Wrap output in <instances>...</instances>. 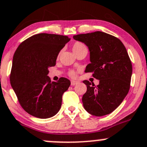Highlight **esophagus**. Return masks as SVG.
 <instances>
[{"mask_svg":"<svg viewBox=\"0 0 147 147\" xmlns=\"http://www.w3.org/2000/svg\"><path fill=\"white\" fill-rule=\"evenodd\" d=\"M78 82L75 81V80H71V85H72V86L75 85V84H78Z\"/></svg>","mask_w":147,"mask_h":147,"instance_id":"obj_1","label":"esophagus"}]
</instances>
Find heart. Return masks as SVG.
<instances>
[{"instance_id": "heart-1", "label": "heart", "mask_w": 147, "mask_h": 147, "mask_svg": "<svg viewBox=\"0 0 147 147\" xmlns=\"http://www.w3.org/2000/svg\"><path fill=\"white\" fill-rule=\"evenodd\" d=\"M86 49V46L84 45L83 43L80 42V41H76V42L74 43L72 45V49L73 51V52L75 54H78V53H80L81 51H82L83 49ZM61 52H59L58 55V58H59L60 55H61ZM68 75L71 78H75L77 76V72L75 70H73V69H71L68 72Z\"/></svg>"}]
</instances>
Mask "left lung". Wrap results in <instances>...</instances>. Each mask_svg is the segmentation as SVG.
<instances>
[{
  "instance_id": "1",
  "label": "left lung",
  "mask_w": 147,
  "mask_h": 147,
  "mask_svg": "<svg viewBox=\"0 0 147 147\" xmlns=\"http://www.w3.org/2000/svg\"><path fill=\"white\" fill-rule=\"evenodd\" d=\"M84 43L90 51L91 63L85 72L99 80V84L84 80L87 89L82 96L85 110L95 116H103L117 109L130 87L132 65L125 47L117 37L102 32L73 36Z\"/></svg>"
}]
</instances>
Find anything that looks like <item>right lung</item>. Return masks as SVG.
Returning a JSON list of instances; mask_svg holds the SVG:
<instances>
[{
	"label": "right lung",
	"instance_id": "1",
	"mask_svg": "<svg viewBox=\"0 0 147 147\" xmlns=\"http://www.w3.org/2000/svg\"><path fill=\"white\" fill-rule=\"evenodd\" d=\"M68 36L41 33L20 44L12 60L10 81L23 109L38 118L53 117L61 107L62 96L70 81L61 78L51 82L49 67L55 65L60 51Z\"/></svg>",
	"mask_w": 147,
	"mask_h": 147
}]
</instances>
